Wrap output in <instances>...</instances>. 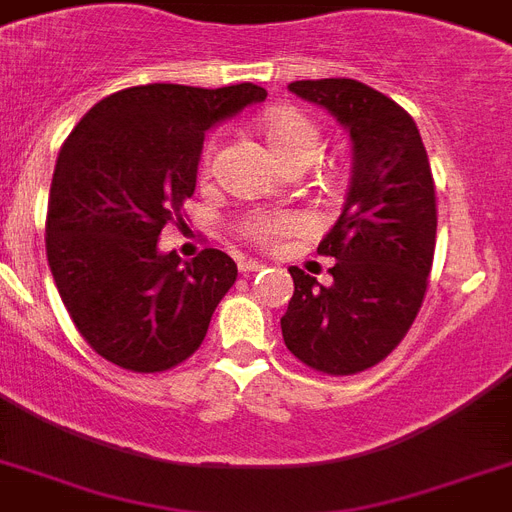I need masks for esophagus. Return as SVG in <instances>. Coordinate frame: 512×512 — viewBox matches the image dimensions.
I'll return each instance as SVG.
<instances>
[{
  "mask_svg": "<svg viewBox=\"0 0 512 512\" xmlns=\"http://www.w3.org/2000/svg\"><path fill=\"white\" fill-rule=\"evenodd\" d=\"M265 265L260 260H239V273L249 276V273H257V270H263Z\"/></svg>",
  "mask_w": 512,
  "mask_h": 512,
  "instance_id": "esophagus-1",
  "label": "esophagus"
}]
</instances>
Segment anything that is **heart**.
Here are the masks:
<instances>
[{"instance_id": "b5f03b06", "label": "heart", "mask_w": 512, "mask_h": 512, "mask_svg": "<svg viewBox=\"0 0 512 512\" xmlns=\"http://www.w3.org/2000/svg\"><path fill=\"white\" fill-rule=\"evenodd\" d=\"M265 131H268L270 147L276 149V155L284 162L299 160V157H313L315 149H318V128H315V123L299 110H292V107H281V110L270 112L265 118ZM213 152L215 141L207 144L205 149V168L213 160ZM297 226L299 223L294 215H255L244 226V236L249 242L260 244V247H270L281 236L294 234Z\"/></svg>"}]
</instances>
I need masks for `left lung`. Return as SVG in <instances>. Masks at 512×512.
<instances>
[{
  "instance_id": "obj_1",
  "label": "left lung",
  "mask_w": 512,
  "mask_h": 512,
  "mask_svg": "<svg viewBox=\"0 0 512 512\" xmlns=\"http://www.w3.org/2000/svg\"><path fill=\"white\" fill-rule=\"evenodd\" d=\"M289 91L321 105L352 139L344 210L318 244L334 281L289 268L294 294L281 334L294 357L331 376L381 363L421 310L436 247V194L415 120L352 78L294 81Z\"/></svg>"
}]
</instances>
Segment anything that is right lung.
Returning <instances> with one entry per match:
<instances>
[{
  "label": "right lung",
  "instance_id": "obj_1",
  "mask_svg": "<svg viewBox=\"0 0 512 512\" xmlns=\"http://www.w3.org/2000/svg\"><path fill=\"white\" fill-rule=\"evenodd\" d=\"M265 97L255 83H147L105 97L70 131L49 189L47 260L97 355L157 373L197 352L236 263L220 249L184 263L157 239L181 223L207 131Z\"/></svg>",
  "mask_w": 512,
  "mask_h": 512
}]
</instances>
